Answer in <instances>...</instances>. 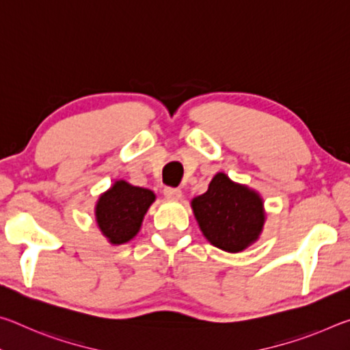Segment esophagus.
<instances>
[{
    "mask_svg": "<svg viewBox=\"0 0 350 350\" xmlns=\"http://www.w3.org/2000/svg\"><path fill=\"white\" fill-rule=\"evenodd\" d=\"M163 194L165 198L170 199V200H177L182 198V191L179 188H173V187H167L163 189Z\"/></svg>",
    "mask_w": 350,
    "mask_h": 350,
    "instance_id": "34e87169",
    "label": "esophagus"
}]
</instances>
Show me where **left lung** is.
Wrapping results in <instances>:
<instances>
[{
  "label": "left lung",
  "mask_w": 350,
  "mask_h": 350,
  "mask_svg": "<svg viewBox=\"0 0 350 350\" xmlns=\"http://www.w3.org/2000/svg\"><path fill=\"white\" fill-rule=\"evenodd\" d=\"M191 206L205 238L225 252H242L262 230V200L224 173L213 177L208 191L193 199Z\"/></svg>",
  "instance_id": "obj_1"
}]
</instances>
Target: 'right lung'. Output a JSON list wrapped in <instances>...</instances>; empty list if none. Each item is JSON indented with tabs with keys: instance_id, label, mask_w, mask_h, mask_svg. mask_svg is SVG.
<instances>
[{
	"instance_id": "right-lung-1",
	"label": "right lung",
	"mask_w": 350,
	"mask_h": 350,
	"mask_svg": "<svg viewBox=\"0 0 350 350\" xmlns=\"http://www.w3.org/2000/svg\"><path fill=\"white\" fill-rule=\"evenodd\" d=\"M151 189L118 180L97 204V222L112 244H123L137 234L146 210L154 202Z\"/></svg>"
}]
</instances>
